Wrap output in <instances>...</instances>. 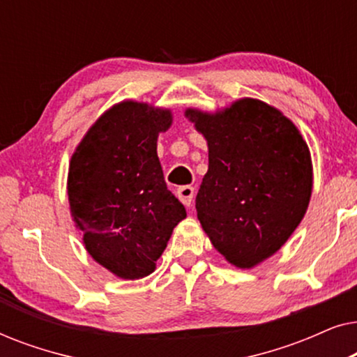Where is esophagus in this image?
Returning a JSON list of instances; mask_svg holds the SVG:
<instances>
[{"label":"esophagus","instance_id":"esophagus-1","mask_svg":"<svg viewBox=\"0 0 357 357\" xmlns=\"http://www.w3.org/2000/svg\"><path fill=\"white\" fill-rule=\"evenodd\" d=\"M177 197L180 202H182L185 206H190L193 203V197H195V188L190 187V185H185V187L177 188Z\"/></svg>","mask_w":357,"mask_h":357}]
</instances>
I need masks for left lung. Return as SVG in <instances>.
Segmentation results:
<instances>
[{
	"label": "left lung",
	"instance_id": "8db88e82",
	"mask_svg": "<svg viewBox=\"0 0 357 357\" xmlns=\"http://www.w3.org/2000/svg\"><path fill=\"white\" fill-rule=\"evenodd\" d=\"M208 141L197 213L214 248L253 268L284 245L312 195V160L299 130L275 107L241 99L216 114L187 109Z\"/></svg>",
	"mask_w": 357,
	"mask_h": 357
}]
</instances>
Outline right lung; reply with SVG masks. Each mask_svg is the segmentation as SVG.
<instances>
[{
  "label": "right lung",
  "instance_id": "obj_1",
  "mask_svg": "<svg viewBox=\"0 0 357 357\" xmlns=\"http://www.w3.org/2000/svg\"><path fill=\"white\" fill-rule=\"evenodd\" d=\"M170 123L167 109L120 102L91 126L71 158L73 221L89 255L123 280L151 275L174 227L187 218L158 158V136Z\"/></svg>",
  "mask_w": 357,
  "mask_h": 357
}]
</instances>
